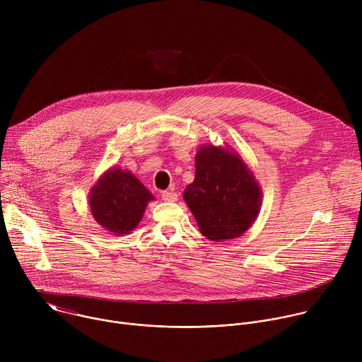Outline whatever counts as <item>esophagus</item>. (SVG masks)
<instances>
[{"label":"esophagus","instance_id":"1","mask_svg":"<svg viewBox=\"0 0 362 362\" xmlns=\"http://www.w3.org/2000/svg\"><path fill=\"white\" fill-rule=\"evenodd\" d=\"M162 199L165 202H176L177 200V193H175V192H163L162 193Z\"/></svg>","mask_w":362,"mask_h":362}]
</instances>
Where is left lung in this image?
I'll return each mask as SVG.
<instances>
[{
  "instance_id": "obj_1",
  "label": "left lung",
  "mask_w": 362,
  "mask_h": 362,
  "mask_svg": "<svg viewBox=\"0 0 362 362\" xmlns=\"http://www.w3.org/2000/svg\"><path fill=\"white\" fill-rule=\"evenodd\" d=\"M194 180L183 199L200 233L214 242L242 236L262 204V189L253 172L232 147L212 143L199 147Z\"/></svg>"
}]
</instances>
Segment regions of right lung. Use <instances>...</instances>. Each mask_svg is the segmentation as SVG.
<instances>
[{
	"instance_id": "add662e5",
	"label": "right lung",
	"mask_w": 362,
	"mask_h": 362,
	"mask_svg": "<svg viewBox=\"0 0 362 362\" xmlns=\"http://www.w3.org/2000/svg\"><path fill=\"white\" fill-rule=\"evenodd\" d=\"M154 196L129 170L113 166L91 186L88 206L94 221L110 233L129 235Z\"/></svg>"
}]
</instances>
